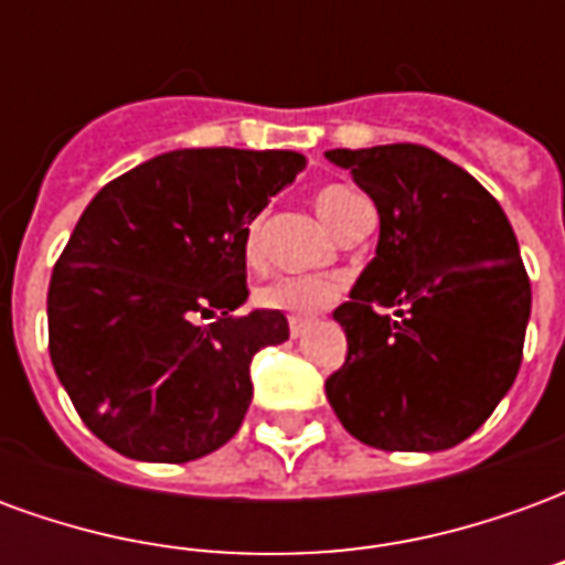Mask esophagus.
I'll list each match as a JSON object with an SVG mask.
<instances>
[{
  "instance_id": "34e87169",
  "label": "esophagus",
  "mask_w": 565,
  "mask_h": 565,
  "mask_svg": "<svg viewBox=\"0 0 565 565\" xmlns=\"http://www.w3.org/2000/svg\"><path fill=\"white\" fill-rule=\"evenodd\" d=\"M306 320H296V318H290V335H294V339H302V335H306Z\"/></svg>"
}]
</instances>
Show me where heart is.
Listing matches in <instances>:
<instances>
[{"mask_svg":"<svg viewBox=\"0 0 565 565\" xmlns=\"http://www.w3.org/2000/svg\"><path fill=\"white\" fill-rule=\"evenodd\" d=\"M315 209H318L320 221L339 235L351 233L356 223L372 217V205L366 202V196L356 193L354 186L344 184H330L318 190ZM259 250H263V217H257L247 226V263H257ZM339 296H342V281H335V278L290 275V278H278V281L266 284L259 290V302L266 308H275V311H284L290 318H311L323 308H330Z\"/></svg>","mask_w":565,"mask_h":565,"instance_id":"heart-1","label":"heart"}]
</instances>
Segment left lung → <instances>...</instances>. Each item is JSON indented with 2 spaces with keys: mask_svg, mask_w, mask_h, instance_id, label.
I'll list each match as a JSON object with an SVG mask.
<instances>
[{
  "mask_svg": "<svg viewBox=\"0 0 565 565\" xmlns=\"http://www.w3.org/2000/svg\"><path fill=\"white\" fill-rule=\"evenodd\" d=\"M327 160L351 169L381 217L375 257L351 302L332 311L348 360L327 379V399L363 445L454 448L521 369L533 294L514 230L497 199L436 150L335 148Z\"/></svg>",
  "mask_w": 565,
  "mask_h": 565,
  "instance_id": "left-lung-1",
  "label": "left lung"
}]
</instances>
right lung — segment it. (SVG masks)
<instances>
[{
  "mask_svg": "<svg viewBox=\"0 0 565 565\" xmlns=\"http://www.w3.org/2000/svg\"><path fill=\"white\" fill-rule=\"evenodd\" d=\"M302 169L296 150L181 148L84 209L51 275L47 335L56 379L108 448L186 462L238 433L250 360L290 335L281 311L233 315L247 299V226Z\"/></svg>",
  "mask_w": 565,
  "mask_h": 565,
  "instance_id": "obj_1",
  "label": "right lung"
}]
</instances>
